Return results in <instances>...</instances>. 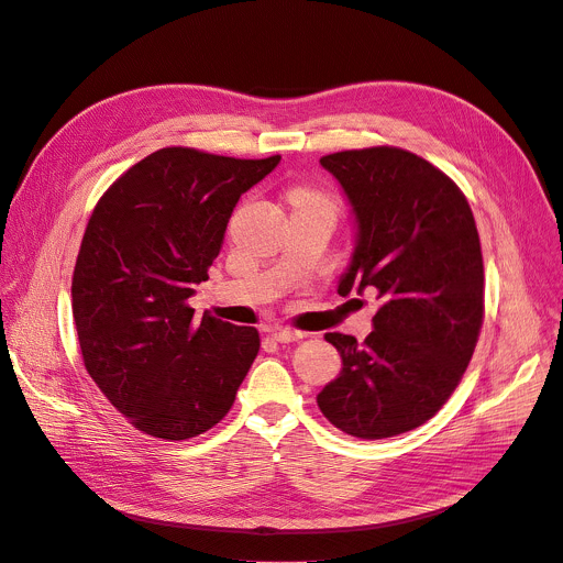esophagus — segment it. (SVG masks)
Returning a JSON list of instances; mask_svg holds the SVG:
<instances>
[{
  "mask_svg": "<svg viewBox=\"0 0 563 563\" xmlns=\"http://www.w3.org/2000/svg\"><path fill=\"white\" fill-rule=\"evenodd\" d=\"M269 333L274 335V340H278V342H283V344H285V342H297V340H303V338H306V333L287 329V327H272Z\"/></svg>",
  "mask_w": 563,
  "mask_h": 563,
  "instance_id": "34e87169",
  "label": "esophagus"
}]
</instances>
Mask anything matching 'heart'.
Segmentation results:
<instances>
[{"label": "heart", "mask_w": 563, "mask_h": 563, "mask_svg": "<svg viewBox=\"0 0 563 563\" xmlns=\"http://www.w3.org/2000/svg\"><path fill=\"white\" fill-rule=\"evenodd\" d=\"M289 200H291L294 205H314V202L329 205V200L323 198L321 194H317V191H312V189H306V187H301V189H294V191H291V196H289Z\"/></svg>", "instance_id": "b5f03b06"}]
</instances>
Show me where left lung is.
<instances>
[{
  "mask_svg": "<svg viewBox=\"0 0 563 563\" xmlns=\"http://www.w3.org/2000/svg\"><path fill=\"white\" fill-rule=\"evenodd\" d=\"M356 223L342 297L376 289L363 344L327 333L342 372L317 395L340 431L393 438L431 420L475 353L484 321V260L470 205L450 177L401 147L321 157Z\"/></svg>",
  "mask_w": 563,
  "mask_h": 563,
  "instance_id": "left-lung-1",
  "label": "left lung"
}]
</instances>
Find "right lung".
<instances>
[{
  "label": "right lung",
  "instance_id": "add662e5",
  "mask_svg": "<svg viewBox=\"0 0 563 563\" xmlns=\"http://www.w3.org/2000/svg\"><path fill=\"white\" fill-rule=\"evenodd\" d=\"M280 157L234 159L162 147L107 189L73 274L86 372L139 431L187 440L219 424L249 374L260 335L194 317L242 198Z\"/></svg>",
  "mask_w": 563,
  "mask_h": 563
}]
</instances>
